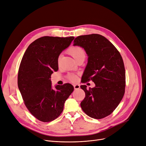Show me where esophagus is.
<instances>
[{"label":"esophagus","mask_w":146,"mask_h":146,"mask_svg":"<svg viewBox=\"0 0 146 146\" xmlns=\"http://www.w3.org/2000/svg\"><path fill=\"white\" fill-rule=\"evenodd\" d=\"M74 89H78L80 88V85H77V84H76V85H74Z\"/></svg>","instance_id":"34e87169"}]
</instances>
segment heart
Listing matches in <instances>:
<instances>
[{"label": "heart", "mask_w": 146, "mask_h": 146, "mask_svg": "<svg viewBox=\"0 0 146 146\" xmlns=\"http://www.w3.org/2000/svg\"><path fill=\"white\" fill-rule=\"evenodd\" d=\"M68 51L70 52L71 56L74 58L76 61L83 56H85V51H84V50L82 47H78V46H76V47H72L70 50H69ZM67 78L70 81L74 82L77 80L78 76L76 74L71 73V74H69L67 76Z\"/></svg>", "instance_id": "b5f03b06"}]
</instances>
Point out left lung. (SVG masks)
<instances>
[{
  "label": "left lung",
  "instance_id": "8db88e82",
  "mask_svg": "<svg viewBox=\"0 0 146 146\" xmlns=\"http://www.w3.org/2000/svg\"><path fill=\"white\" fill-rule=\"evenodd\" d=\"M74 45L83 47L88 56V63L82 83L90 80L94 88H80L85 98L80 104L82 110L91 118L102 119L116 109L125 93V71L123 60L116 47L104 36L89 34L76 37Z\"/></svg>",
  "mask_w": 146,
  "mask_h": 146
}]
</instances>
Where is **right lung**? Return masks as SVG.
<instances>
[{"instance_id": "add662e5", "label": "right lung", "mask_w": 146, "mask_h": 146, "mask_svg": "<svg viewBox=\"0 0 146 146\" xmlns=\"http://www.w3.org/2000/svg\"><path fill=\"white\" fill-rule=\"evenodd\" d=\"M74 36H45L31 44L19 67L18 85L24 102L33 115L42 122L56 119L74 90L70 83L51 86V76L58 69V58Z\"/></svg>"}]
</instances>
